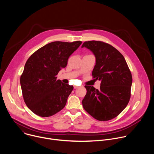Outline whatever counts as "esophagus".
Wrapping results in <instances>:
<instances>
[{"label":"esophagus","instance_id":"1","mask_svg":"<svg viewBox=\"0 0 154 154\" xmlns=\"http://www.w3.org/2000/svg\"><path fill=\"white\" fill-rule=\"evenodd\" d=\"M74 89H76V88H79V86H74Z\"/></svg>","mask_w":154,"mask_h":154}]
</instances>
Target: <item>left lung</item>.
I'll use <instances>...</instances> for the list:
<instances>
[{
  "mask_svg": "<svg viewBox=\"0 0 154 154\" xmlns=\"http://www.w3.org/2000/svg\"><path fill=\"white\" fill-rule=\"evenodd\" d=\"M90 49L96 57L93 78L101 81L100 90L85 85L83 108L100 121L112 119L127 106L132 77L123 55L114 47L99 41H85L82 48Z\"/></svg>",
  "mask_w": 154,
  "mask_h": 154,
  "instance_id": "obj_1",
  "label": "left lung"
}]
</instances>
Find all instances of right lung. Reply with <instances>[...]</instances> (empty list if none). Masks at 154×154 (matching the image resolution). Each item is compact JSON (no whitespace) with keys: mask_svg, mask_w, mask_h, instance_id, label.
<instances>
[{"mask_svg":"<svg viewBox=\"0 0 154 154\" xmlns=\"http://www.w3.org/2000/svg\"><path fill=\"white\" fill-rule=\"evenodd\" d=\"M82 43L54 41L37 50L27 60L20 78L26 104L41 117L51 116L65 106L73 86L57 80L71 55Z\"/></svg>","mask_w":154,"mask_h":154,"instance_id":"1","label":"right lung"}]
</instances>
